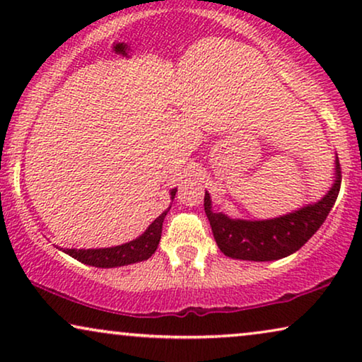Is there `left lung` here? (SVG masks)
<instances>
[{"label": "left lung", "instance_id": "1", "mask_svg": "<svg viewBox=\"0 0 362 362\" xmlns=\"http://www.w3.org/2000/svg\"><path fill=\"white\" fill-rule=\"evenodd\" d=\"M341 187V168L336 155L334 181L320 201L306 204L274 219H232L224 212L212 209L211 194L206 191L204 211L221 252L230 259L270 262L288 257L303 247L320 229Z\"/></svg>", "mask_w": 362, "mask_h": 362}]
</instances>
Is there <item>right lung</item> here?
Masks as SVG:
<instances>
[{
    "label": "right lung",
    "mask_w": 362,
    "mask_h": 362,
    "mask_svg": "<svg viewBox=\"0 0 362 362\" xmlns=\"http://www.w3.org/2000/svg\"><path fill=\"white\" fill-rule=\"evenodd\" d=\"M176 187L170 191L171 201L175 199ZM171 209V206L166 211H163L155 221L148 226V229L143 232L140 237L133 239L127 244L115 245V247H103V249H61L66 252L78 262L86 265L98 267V269H115V267H123L136 264V262L148 260L155 254L161 239V229H163V221L168 214V211Z\"/></svg>",
    "instance_id": "obj_1"
}]
</instances>
